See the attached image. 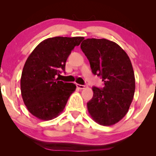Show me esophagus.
<instances>
[{
  "label": "esophagus",
  "instance_id": "1",
  "mask_svg": "<svg viewBox=\"0 0 156 156\" xmlns=\"http://www.w3.org/2000/svg\"><path fill=\"white\" fill-rule=\"evenodd\" d=\"M76 87L80 89H84L85 87H86V85H82V84H76Z\"/></svg>",
  "mask_w": 156,
  "mask_h": 156
}]
</instances>
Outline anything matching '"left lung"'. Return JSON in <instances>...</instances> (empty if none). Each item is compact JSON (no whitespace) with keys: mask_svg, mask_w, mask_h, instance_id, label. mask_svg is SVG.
<instances>
[{"mask_svg":"<svg viewBox=\"0 0 156 156\" xmlns=\"http://www.w3.org/2000/svg\"><path fill=\"white\" fill-rule=\"evenodd\" d=\"M81 49L90 63L94 74L101 76L102 89L93 87L88 112L102 126L118 123L127 114L135 92V76L126 52L116 42L106 39L88 38Z\"/></svg>","mask_w":156,"mask_h":156,"instance_id":"1","label":"left lung"}]
</instances>
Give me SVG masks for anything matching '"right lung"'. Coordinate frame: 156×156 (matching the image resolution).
I'll list each match as a JSON object with an SVG mask.
<instances>
[{
	"label": "right lung",
	"instance_id": "add662e5",
	"mask_svg": "<svg viewBox=\"0 0 156 156\" xmlns=\"http://www.w3.org/2000/svg\"><path fill=\"white\" fill-rule=\"evenodd\" d=\"M83 37H55L40 42L27 57L20 79V90L27 110L43 121L56 118L63 112L70 95L75 91L73 83L59 81L65 70L66 61Z\"/></svg>",
	"mask_w": 156,
	"mask_h": 156
}]
</instances>
